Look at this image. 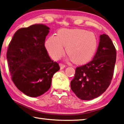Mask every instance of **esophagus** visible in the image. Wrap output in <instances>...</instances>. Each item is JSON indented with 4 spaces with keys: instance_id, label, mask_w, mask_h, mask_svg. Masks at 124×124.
<instances>
[{
    "instance_id": "34e87169",
    "label": "esophagus",
    "mask_w": 124,
    "mask_h": 124,
    "mask_svg": "<svg viewBox=\"0 0 124 124\" xmlns=\"http://www.w3.org/2000/svg\"><path fill=\"white\" fill-rule=\"evenodd\" d=\"M59 65H60V69H62H62H64L66 67L65 65H64V64H62V63H60Z\"/></svg>"
}]
</instances>
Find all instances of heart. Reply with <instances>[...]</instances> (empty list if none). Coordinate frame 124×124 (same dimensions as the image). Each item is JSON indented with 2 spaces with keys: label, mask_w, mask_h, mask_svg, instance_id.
<instances>
[{
  "label": "heart",
  "mask_w": 124,
  "mask_h": 124,
  "mask_svg": "<svg viewBox=\"0 0 124 124\" xmlns=\"http://www.w3.org/2000/svg\"><path fill=\"white\" fill-rule=\"evenodd\" d=\"M50 55L57 59L64 54V48L70 60L81 64L90 60L97 47V37L94 32L80 29H62L56 36L52 35L46 43Z\"/></svg>",
  "instance_id": "obj_1"
}]
</instances>
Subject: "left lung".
I'll return each instance as SVG.
<instances>
[{"label": "left lung", "instance_id": "8db88e82", "mask_svg": "<svg viewBox=\"0 0 124 124\" xmlns=\"http://www.w3.org/2000/svg\"><path fill=\"white\" fill-rule=\"evenodd\" d=\"M116 52L107 35H100L93 59L76 69L71 88L79 99L90 100L99 97L109 86L114 74Z\"/></svg>", "mask_w": 124, "mask_h": 124}]
</instances>
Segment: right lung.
Here are the masks:
<instances>
[{
	"label": "right lung",
	"instance_id": "obj_1",
	"mask_svg": "<svg viewBox=\"0 0 124 124\" xmlns=\"http://www.w3.org/2000/svg\"><path fill=\"white\" fill-rule=\"evenodd\" d=\"M49 29L43 24L21 28L8 45L6 58L12 81L21 92L30 97L47 92L53 75L60 69L45 46Z\"/></svg>",
	"mask_w": 124,
	"mask_h": 124
}]
</instances>
